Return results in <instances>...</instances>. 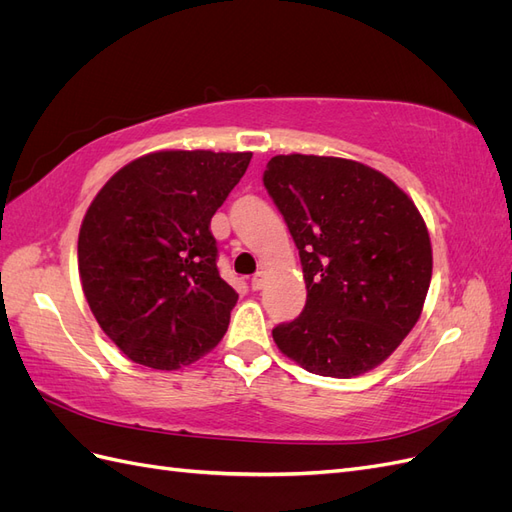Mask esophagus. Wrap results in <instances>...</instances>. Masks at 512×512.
Returning <instances> with one entry per match:
<instances>
[{"instance_id": "1", "label": "esophagus", "mask_w": 512, "mask_h": 512, "mask_svg": "<svg viewBox=\"0 0 512 512\" xmlns=\"http://www.w3.org/2000/svg\"><path fill=\"white\" fill-rule=\"evenodd\" d=\"M267 282V273L265 271H258L254 277H252V290H260L262 286H265Z\"/></svg>"}]
</instances>
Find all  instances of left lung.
Masks as SVG:
<instances>
[{"label": "left lung", "mask_w": 512, "mask_h": 512, "mask_svg": "<svg viewBox=\"0 0 512 512\" xmlns=\"http://www.w3.org/2000/svg\"><path fill=\"white\" fill-rule=\"evenodd\" d=\"M265 188L297 243L307 303L277 324L288 359L354 378L397 350L421 318L431 241L412 198L380 170L333 156H275Z\"/></svg>", "instance_id": "left-lung-1"}]
</instances>
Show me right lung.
Wrapping results in <instances>:
<instances>
[{
	"label": "right lung",
	"mask_w": 512,
	"mask_h": 512,
	"mask_svg": "<svg viewBox=\"0 0 512 512\" xmlns=\"http://www.w3.org/2000/svg\"><path fill=\"white\" fill-rule=\"evenodd\" d=\"M252 151L164 149L119 168L79 232L91 314L130 361L181 369L224 337L239 294L218 273L209 230Z\"/></svg>",
	"instance_id": "right-lung-1"
}]
</instances>
